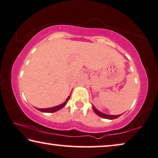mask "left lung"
<instances>
[{
	"label": "left lung",
	"mask_w": 158,
	"mask_h": 158,
	"mask_svg": "<svg viewBox=\"0 0 158 158\" xmlns=\"http://www.w3.org/2000/svg\"><path fill=\"white\" fill-rule=\"evenodd\" d=\"M93 110H94V112L96 113L97 115H99V117H103V118H105V119H116L117 117H119L120 116V114L119 115H109V114H104V113L99 112L98 110H97L96 108L94 107V106H93Z\"/></svg>",
	"instance_id": "obj_1"
}]
</instances>
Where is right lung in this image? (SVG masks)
I'll return each instance as SVG.
<instances>
[{
  "label": "right lung",
  "mask_w": 158,
  "mask_h": 158,
  "mask_svg": "<svg viewBox=\"0 0 158 158\" xmlns=\"http://www.w3.org/2000/svg\"><path fill=\"white\" fill-rule=\"evenodd\" d=\"M70 98V96L68 97V98L66 99V101L64 102V103L60 104V105H58L56 106H54V107H51V108H46V109H37L38 110L41 111V112H56L60 109L63 108L64 106H65V104L67 103V102L69 101V99Z\"/></svg>",
  "instance_id": "obj_1"
}]
</instances>
